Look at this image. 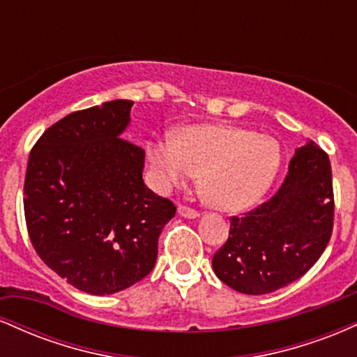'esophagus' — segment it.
<instances>
[{"mask_svg":"<svg viewBox=\"0 0 357 357\" xmlns=\"http://www.w3.org/2000/svg\"><path fill=\"white\" fill-rule=\"evenodd\" d=\"M178 213H179V216H184V218H198L199 216V213L196 211L195 208L186 206V204H179Z\"/></svg>","mask_w":357,"mask_h":357,"instance_id":"esophagus-1","label":"esophagus"}]
</instances>
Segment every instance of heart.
I'll return each instance as SVG.
<instances>
[{
    "label": "heart",
    "mask_w": 357,
    "mask_h": 357,
    "mask_svg": "<svg viewBox=\"0 0 357 357\" xmlns=\"http://www.w3.org/2000/svg\"><path fill=\"white\" fill-rule=\"evenodd\" d=\"M147 155L159 186H183L202 174L204 199L223 211L255 204L272 186L282 161L277 139L225 124L181 127L173 139L151 141Z\"/></svg>",
    "instance_id": "1"
}]
</instances>
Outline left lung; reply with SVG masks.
Masks as SVG:
<instances>
[{"instance_id":"obj_1","label":"left lung","mask_w":357,"mask_h":357,"mask_svg":"<svg viewBox=\"0 0 357 357\" xmlns=\"http://www.w3.org/2000/svg\"><path fill=\"white\" fill-rule=\"evenodd\" d=\"M334 191L329 155L309 141L268 202L231 216L227 243L213 255L223 284L264 296L292 284L322 255L333 235Z\"/></svg>"}]
</instances>
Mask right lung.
Here are the masks:
<instances>
[{
	"label": "right lung",
	"instance_id": "right-lung-1",
	"mask_svg": "<svg viewBox=\"0 0 357 357\" xmlns=\"http://www.w3.org/2000/svg\"><path fill=\"white\" fill-rule=\"evenodd\" d=\"M130 100L68 114L28 158L24 220L35 252L68 284L109 296L142 280L173 202L142 181L144 149L121 137Z\"/></svg>",
	"mask_w": 357,
	"mask_h": 357
}]
</instances>
